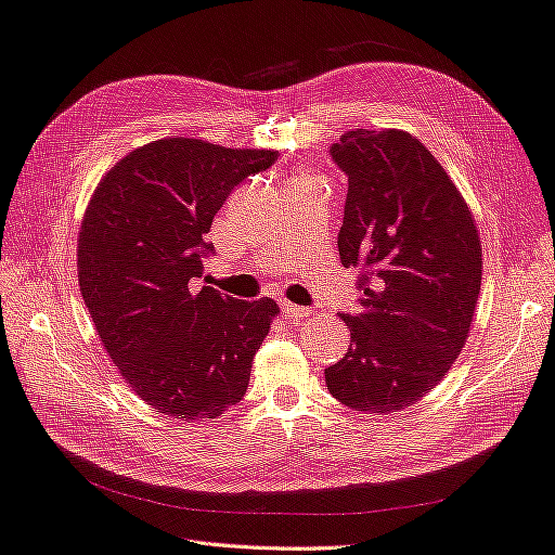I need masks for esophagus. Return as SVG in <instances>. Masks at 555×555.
I'll use <instances>...</instances> for the list:
<instances>
[{
	"instance_id": "34e87169",
	"label": "esophagus",
	"mask_w": 555,
	"mask_h": 555,
	"mask_svg": "<svg viewBox=\"0 0 555 555\" xmlns=\"http://www.w3.org/2000/svg\"><path fill=\"white\" fill-rule=\"evenodd\" d=\"M280 308L284 312V318H289V320H306V318H310V310L304 308V306H296V304H289V301H280Z\"/></svg>"
}]
</instances>
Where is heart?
<instances>
[{"mask_svg":"<svg viewBox=\"0 0 555 555\" xmlns=\"http://www.w3.org/2000/svg\"><path fill=\"white\" fill-rule=\"evenodd\" d=\"M304 182H310V179H304Z\"/></svg>","mask_w":555,"mask_h":555,"instance_id":"heart-1","label":"heart"}]
</instances>
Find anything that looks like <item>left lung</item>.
Segmentation results:
<instances>
[{
	"label": "left lung",
	"instance_id": "1",
	"mask_svg": "<svg viewBox=\"0 0 555 555\" xmlns=\"http://www.w3.org/2000/svg\"><path fill=\"white\" fill-rule=\"evenodd\" d=\"M348 175L340 263L359 278L346 357L326 389L364 413L413 406L441 383L467 343L481 292V241L469 205L411 132L357 128L332 144Z\"/></svg>",
	"mask_w": 555,
	"mask_h": 555
}]
</instances>
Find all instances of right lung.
<instances>
[{
    "instance_id": "add662e5",
    "label": "right lung",
    "mask_w": 555,
    "mask_h": 555,
    "mask_svg": "<svg viewBox=\"0 0 555 555\" xmlns=\"http://www.w3.org/2000/svg\"><path fill=\"white\" fill-rule=\"evenodd\" d=\"M278 160L273 149L166 138L134 149L100 179L79 231V289L126 383L156 411L217 417L247 392L251 359L280 312L193 289L205 235L229 193Z\"/></svg>"
}]
</instances>
